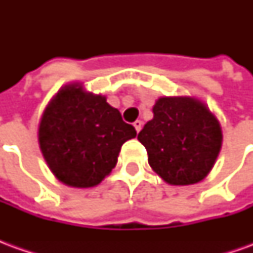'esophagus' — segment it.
Returning a JSON list of instances; mask_svg holds the SVG:
<instances>
[{"mask_svg": "<svg viewBox=\"0 0 253 253\" xmlns=\"http://www.w3.org/2000/svg\"><path fill=\"white\" fill-rule=\"evenodd\" d=\"M134 127H135V130H137V132H139V130H141V127H142V122L141 121H135L134 123Z\"/></svg>", "mask_w": 253, "mask_h": 253, "instance_id": "34e87169", "label": "esophagus"}]
</instances>
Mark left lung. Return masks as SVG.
Segmentation results:
<instances>
[{
	"label": "left lung",
	"mask_w": 253,
	"mask_h": 253,
	"mask_svg": "<svg viewBox=\"0 0 253 253\" xmlns=\"http://www.w3.org/2000/svg\"><path fill=\"white\" fill-rule=\"evenodd\" d=\"M152 169L172 186L203 180L214 167L222 130L205 103L195 97H160L153 119L138 134Z\"/></svg>",
	"instance_id": "1"
}]
</instances>
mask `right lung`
<instances>
[{
    "label": "right lung",
    "mask_w": 253,
    "mask_h": 253,
    "mask_svg": "<svg viewBox=\"0 0 253 253\" xmlns=\"http://www.w3.org/2000/svg\"><path fill=\"white\" fill-rule=\"evenodd\" d=\"M105 96L69 84L58 90L42 115L39 146L48 168L63 184L88 188L110 175L123 143L135 138Z\"/></svg>",
    "instance_id": "1"
}]
</instances>
